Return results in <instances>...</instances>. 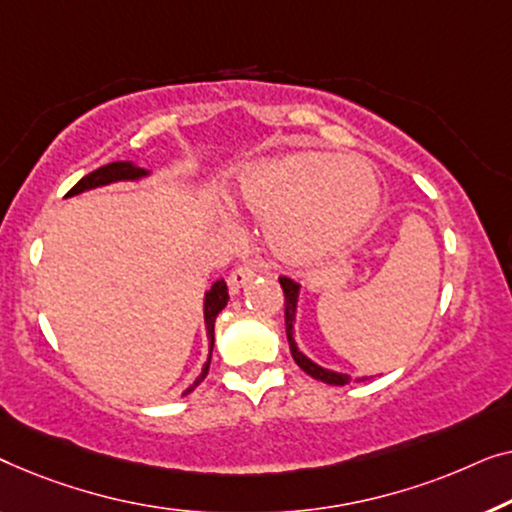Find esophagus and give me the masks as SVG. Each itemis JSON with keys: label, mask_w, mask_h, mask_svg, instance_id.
<instances>
[{"label": "esophagus", "mask_w": 512, "mask_h": 512, "mask_svg": "<svg viewBox=\"0 0 512 512\" xmlns=\"http://www.w3.org/2000/svg\"><path fill=\"white\" fill-rule=\"evenodd\" d=\"M253 278H255V271L250 269V266H239V269H234L232 273H229L227 285H229V290H232V292H239L241 287L250 283Z\"/></svg>", "instance_id": "1"}]
</instances>
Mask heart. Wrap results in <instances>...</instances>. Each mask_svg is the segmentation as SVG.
Masks as SVG:
<instances>
[{"instance_id":"b5f03b06","label":"heart","mask_w":512,"mask_h":512,"mask_svg":"<svg viewBox=\"0 0 512 512\" xmlns=\"http://www.w3.org/2000/svg\"><path fill=\"white\" fill-rule=\"evenodd\" d=\"M380 206L369 164L327 150H299L243 171L232 208L264 220V241L287 264H313L357 239Z\"/></svg>"}]
</instances>
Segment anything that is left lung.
Segmentation results:
<instances>
[{"mask_svg":"<svg viewBox=\"0 0 512 512\" xmlns=\"http://www.w3.org/2000/svg\"><path fill=\"white\" fill-rule=\"evenodd\" d=\"M278 283L285 292V331H287V343H290V352H292L294 362H297L301 366V371H306L308 376L315 378V380H322V383H327V385H348V383H352V378L348 376V373L329 371V369H325V366L315 364L313 359H308L304 352L299 350L297 341H294V322H297V304H299L301 285L294 283L292 278H285V276H280Z\"/></svg>","mask_w":512,"mask_h":512,"instance_id":"left-lung-1","label":"left lung"}]
</instances>
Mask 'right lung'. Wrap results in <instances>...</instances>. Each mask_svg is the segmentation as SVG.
<instances>
[{
	"instance_id": "right-lung-1",
	"label": "right lung",
	"mask_w": 512,
	"mask_h": 512,
	"mask_svg": "<svg viewBox=\"0 0 512 512\" xmlns=\"http://www.w3.org/2000/svg\"><path fill=\"white\" fill-rule=\"evenodd\" d=\"M150 174V171L136 167L134 162H111V164H104V167H99L97 171H92V174L83 176L81 181H78L71 190L67 192V197H74V194H81L85 190H95V187H102V185H111V183H118V181H139V178H146ZM229 301V292H227V283L225 280H215V283L211 285V290H208L204 294V322H206V334H208V359L204 364V369H201L199 378L194 380V383L187 387V390L183 392L190 394L194 387H197L201 380L206 378L208 373V366H211V352H213V341H215V318H218V313L222 311V308L227 306Z\"/></svg>"
}]
</instances>
